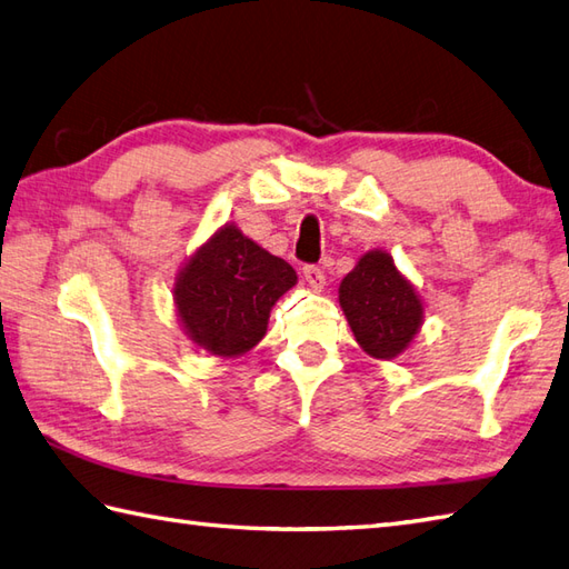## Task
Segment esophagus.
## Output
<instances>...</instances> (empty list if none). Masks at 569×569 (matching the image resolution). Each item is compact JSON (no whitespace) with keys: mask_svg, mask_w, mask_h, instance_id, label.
<instances>
[{"mask_svg":"<svg viewBox=\"0 0 569 569\" xmlns=\"http://www.w3.org/2000/svg\"><path fill=\"white\" fill-rule=\"evenodd\" d=\"M303 278H306V283L312 288V291H322L325 273H322L320 266H306V269H303Z\"/></svg>","mask_w":569,"mask_h":569,"instance_id":"34e87169","label":"esophagus"}]
</instances>
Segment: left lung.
Returning <instances> with one entry per match:
<instances>
[{
    "label": "left lung",
    "mask_w": 569,
    "mask_h": 569,
    "mask_svg": "<svg viewBox=\"0 0 569 569\" xmlns=\"http://www.w3.org/2000/svg\"><path fill=\"white\" fill-rule=\"evenodd\" d=\"M340 308L357 345L381 361L401 357L426 322L418 288L383 249L361 253L355 269L342 278Z\"/></svg>",
    "instance_id": "8db88e82"
}]
</instances>
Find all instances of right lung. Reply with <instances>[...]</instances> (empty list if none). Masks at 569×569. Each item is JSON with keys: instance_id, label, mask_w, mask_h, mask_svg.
<instances>
[{"instance_id": "right-lung-1", "label": "right lung", "mask_w": 569, "mask_h": 569, "mask_svg": "<svg viewBox=\"0 0 569 569\" xmlns=\"http://www.w3.org/2000/svg\"><path fill=\"white\" fill-rule=\"evenodd\" d=\"M296 283L291 263L227 222L176 273V316L192 345L234 359L263 340L271 308Z\"/></svg>"}]
</instances>
